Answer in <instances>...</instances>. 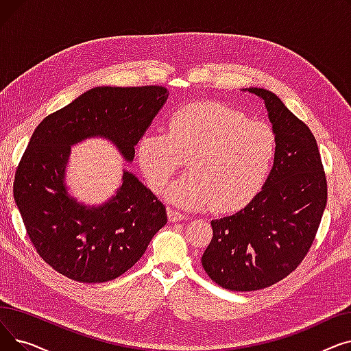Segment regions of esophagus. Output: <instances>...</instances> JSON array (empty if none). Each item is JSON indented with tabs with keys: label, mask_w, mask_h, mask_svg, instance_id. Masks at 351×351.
<instances>
[{
	"label": "esophagus",
	"mask_w": 351,
	"mask_h": 351,
	"mask_svg": "<svg viewBox=\"0 0 351 351\" xmlns=\"http://www.w3.org/2000/svg\"><path fill=\"white\" fill-rule=\"evenodd\" d=\"M168 217H169V220H171L172 223L180 222V220H185V219H186L185 215L178 212V210H175V209H172V208H168Z\"/></svg>",
	"instance_id": "1"
}]
</instances>
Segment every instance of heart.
Here are the masks:
<instances>
[{
  "mask_svg": "<svg viewBox=\"0 0 351 351\" xmlns=\"http://www.w3.org/2000/svg\"><path fill=\"white\" fill-rule=\"evenodd\" d=\"M166 131L141 136L138 165L152 192L160 193L188 159L189 172L173 183L168 197L189 209L245 208L265 186L278 155L270 125L219 102L178 109Z\"/></svg>",
  "mask_w": 351,
  "mask_h": 351,
  "instance_id": "heart-1",
  "label": "heart"
}]
</instances>
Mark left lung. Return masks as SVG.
<instances>
[{
    "label": "left lung",
    "instance_id": "obj_1",
    "mask_svg": "<svg viewBox=\"0 0 351 351\" xmlns=\"http://www.w3.org/2000/svg\"><path fill=\"white\" fill-rule=\"evenodd\" d=\"M267 108L278 155L262 191L237 213L212 220L202 266L220 287L266 289L296 270L308 253L327 204V180L316 138L285 104L247 88Z\"/></svg>",
    "mask_w": 351,
    "mask_h": 351
}]
</instances>
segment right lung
<instances>
[{"label":"right lung","instance_id":"1","mask_svg":"<svg viewBox=\"0 0 351 351\" xmlns=\"http://www.w3.org/2000/svg\"><path fill=\"white\" fill-rule=\"evenodd\" d=\"M168 95L159 85L98 86L34 131L16 166L14 199L31 245L65 278L81 283L119 278L168 222L165 205L129 172L117 195L99 208L78 204L64 185L71 145L85 138H108L131 162Z\"/></svg>","mask_w":351,"mask_h":351}]
</instances>
